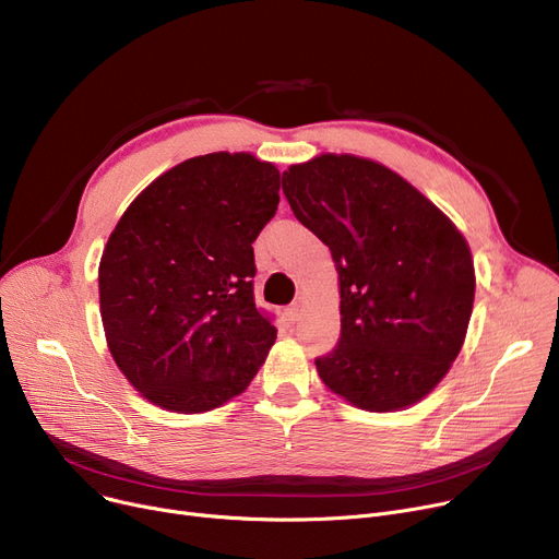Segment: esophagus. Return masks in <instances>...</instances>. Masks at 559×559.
Returning <instances> with one entry per match:
<instances>
[{
	"label": "esophagus",
	"mask_w": 559,
	"mask_h": 559,
	"mask_svg": "<svg viewBox=\"0 0 559 559\" xmlns=\"http://www.w3.org/2000/svg\"><path fill=\"white\" fill-rule=\"evenodd\" d=\"M285 314H287V319L292 321V324H295V321H299V317H301V304H292V306L285 310Z\"/></svg>",
	"instance_id": "1"
}]
</instances>
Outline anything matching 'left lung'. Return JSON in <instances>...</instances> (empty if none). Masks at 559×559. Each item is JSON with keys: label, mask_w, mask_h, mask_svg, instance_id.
<instances>
[{"label": "left lung", "mask_w": 559, "mask_h": 559, "mask_svg": "<svg viewBox=\"0 0 559 559\" xmlns=\"http://www.w3.org/2000/svg\"><path fill=\"white\" fill-rule=\"evenodd\" d=\"M295 217L340 274L342 331L317 373L354 405L421 401L457 358L474 308V260L451 219L392 169L324 154L283 171Z\"/></svg>", "instance_id": "1"}]
</instances>
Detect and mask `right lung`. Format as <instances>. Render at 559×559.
<instances>
[{
    "mask_svg": "<svg viewBox=\"0 0 559 559\" xmlns=\"http://www.w3.org/2000/svg\"><path fill=\"white\" fill-rule=\"evenodd\" d=\"M281 174L251 154L171 167L110 233L99 304L129 383L174 413H205L249 388L276 340L255 308L253 242L278 209Z\"/></svg>",
    "mask_w": 559,
    "mask_h": 559,
    "instance_id": "right-lung-1",
    "label": "right lung"
}]
</instances>
